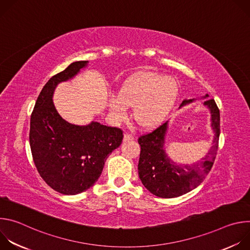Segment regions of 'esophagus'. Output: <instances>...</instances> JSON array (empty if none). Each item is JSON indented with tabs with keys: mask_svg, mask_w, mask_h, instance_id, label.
<instances>
[{
	"mask_svg": "<svg viewBox=\"0 0 250 250\" xmlns=\"http://www.w3.org/2000/svg\"><path fill=\"white\" fill-rule=\"evenodd\" d=\"M133 138H134V136L130 133H125V135H124V140L125 141H129V140H132Z\"/></svg>",
	"mask_w": 250,
	"mask_h": 250,
	"instance_id": "1",
	"label": "esophagus"
}]
</instances>
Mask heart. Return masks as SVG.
<instances>
[{"label": "heart", "mask_w": 250, "mask_h": 250, "mask_svg": "<svg viewBox=\"0 0 250 250\" xmlns=\"http://www.w3.org/2000/svg\"><path fill=\"white\" fill-rule=\"evenodd\" d=\"M178 95L173 78L154 72H140L121 86L118 95L109 98V108L117 121H124L127 108H133V119L144 128L160 125L171 112Z\"/></svg>", "instance_id": "obj_1"}]
</instances>
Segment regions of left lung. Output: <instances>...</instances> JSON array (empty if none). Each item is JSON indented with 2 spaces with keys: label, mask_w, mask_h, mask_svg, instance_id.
Wrapping results in <instances>:
<instances>
[{
  "label": "left lung",
  "mask_w": 250,
  "mask_h": 250,
  "mask_svg": "<svg viewBox=\"0 0 250 250\" xmlns=\"http://www.w3.org/2000/svg\"><path fill=\"white\" fill-rule=\"evenodd\" d=\"M207 94L204 99L208 98ZM184 100L181 105L192 103ZM210 112V125L215 136L212 146L198 162L193 164H177L164 149L165 135L168 122L158 126L152 132L139 136L140 155L138 160V175L144 186L153 195L160 198H176L198 187L210 171L219 147L220 137V110L213 99L204 102ZM181 108V106H180Z\"/></svg>",
  "instance_id": "1"
}]
</instances>
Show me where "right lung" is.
Segmentation results:
<instances>
[{
  "mask_svg": "<svg viewBox=\"0 0 250 250\" xmlns=\"http://www.w3.org/2000/svg\"><path fill=\"white\" fill-rule=\"evenodd\" d=\"M88 61L71 63L42 88L30 117L29 145L40 175L53 190L76 195L92 187L108 156L124 138L123 130L98 122L77 125L57 113L52 97L56 86L72 79Z\"/></svg>",
  "mask_w": 250,
  "mask_h": 250,
  "instance_id": "obj_1",
  "label": "right lung"
}]
</instances>
